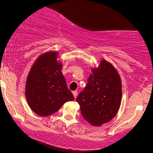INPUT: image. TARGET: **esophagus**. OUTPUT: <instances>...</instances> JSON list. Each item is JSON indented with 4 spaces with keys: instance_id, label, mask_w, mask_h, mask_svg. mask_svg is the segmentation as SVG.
Listing matches in <instances>:
<instances>
[{
    "instance_id": "esophagus-1",
    "label": "esophagus",
    "mask_w": 153,
    "mask_h": 153,
    "mask_svg": "<svg viewBox=\"0 0 153 153\" xmlns=\"http://www.w3.org/2000/svg\"><path fill=\"white\" fill-rule=\"evenodd\" d=\"M73 96H74L75 99H76L77 95H78V91H73Z\"/></svg>"
}]
</instances>
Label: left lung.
I'll return each mask as SVG.
<instances>
[{"label": "left lung", "mask_w": 153, "mask_h": 153, "mask_svg": "<svg viewBox=\"0 0 153 153\" xmlns=\"http://www.w3.org/2000/svg\"><path fill=\"white\" fill-rule=\"evenodd\" d=\"M122 81L115 68L105 59L92 69L88 83L76 101L83 118L93 126H101L111 120L118 112L122 101Z\"/></svg>", "instance_id": "left-lung-1"}]
</instances>
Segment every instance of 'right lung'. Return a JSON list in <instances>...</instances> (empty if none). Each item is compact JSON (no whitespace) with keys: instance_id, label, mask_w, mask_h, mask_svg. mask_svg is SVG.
<instances>
[{"instance_id":"right-lung-1","label":"right lung","mask_w":153,"mask_h":153,"mask_svg":"<svg viewBox=\"0 0 153 153\" xmlns=\"http://www.w3.org/2000/svg\"><path fill=\"white\" fill-rule=\"evenodd\" d=\"M58 53L47 52L36 59L26 82V98L33 111L40 117L55 113L65 103L74 100L57 62Z\"/></svg>"}]
</instances>
